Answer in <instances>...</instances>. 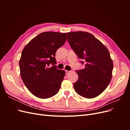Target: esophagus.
I'll list each match as a JSON object with an SVG mask.
<instances>
[{
    "mask_svg": "<svg viewBox=\"0 0 130 130\" xmlns=\"http://www.w3.org/2000/svg\"><path fill=\"white\" fill-rule=\"evenodd\" d=\"M70 72V71H69V70H66V74H68Z\"/></svg>",
    "mask_w": 130,
    "mask_h": 130,
    "instance_id": "esophagus-1",
    "label": "esophagus"
}]
</instances>
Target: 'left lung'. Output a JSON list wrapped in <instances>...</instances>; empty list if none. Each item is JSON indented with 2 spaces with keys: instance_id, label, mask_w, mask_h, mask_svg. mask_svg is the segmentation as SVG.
<instances>
[{
  "instance_id": "left-lung-1",
  "label": "left lung",
  "mask_w": 130,
  "mask_h": 130,
  "mask_svg": "<svg viewBox=\"0 0 130 130\" xmlns=\"http://www.w3.org/2000/svg\"><path fill=\"white\" fill-rule=\"evenodd\" d=\"M67 34L71 48L86 63L84 69L76 71L78 78L74 84V89L82 97L95 98L104 91L111 80L113 63L109 51L89 32L76 31Z\"/></svg>"
}]
</instances>
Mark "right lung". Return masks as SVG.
Listing matches in <instances>:
<instances>
[{"mask_svg": "<svg viewBox=\"0 0 130 130\" xmlns=\"http://www.w3.org/2000/svg\"><path fill=\"white\" fill-rule=\"evenodd\" d=\"M66 33L44 32L23 49L19 64L21 76L26 88L41 99L58 92L66 72L56 68L55 53L66 41ZM52 64V67H49Z\"/></svg>", "mask_w": 130, "mask_h": 130, "instance_id": "1", "label": "right lung"}]
</instances>
